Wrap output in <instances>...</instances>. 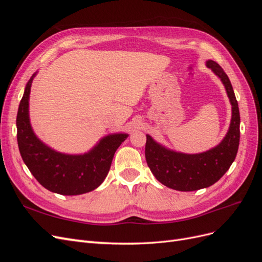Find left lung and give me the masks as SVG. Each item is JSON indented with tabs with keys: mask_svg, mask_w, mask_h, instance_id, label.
<instances>
[{
	"mask_svg": "<svg viewBox=\"0 0 262 262\" xmlns=\"http://www.w3.org/2000/svg\"><path fill=\"white\" fill-rule=\"evenodd\" d=\"M205 64L223 83L232 105L231 123L220 144L207 152L186 154L165 147L146 134L145 158L150 171L161 184L178 191H194L215 184L231 167L238 150L241 116L233 86L216 62L208 60Z\"/></svg>",
	"mask_w": 262,
	"mask_h": 262,
	"instance_id": "8db88e82",
	"label": "left lung"
}]
</instances>
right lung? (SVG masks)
Listing matches in <instances>:
<instances>
[{
  "label": "right lung",
  "mask_w": 262,
  "mask_h": 262,
  "mask_svg": "<svg viewBox=\"0 0 262 262\" xmlns=\"http://www.w3.org/2000/svg\"><path fill=\"white\" fill-rule=\"evenodd\" d=\"M36 74L26 84L16 118L23 161L39 184L51 192L76 195L93 191L105 180L115 152L129 134H108L84 154L61 153L45 144L35 134L29 119V95Z\"/></svg>",
  "instance_id": "right-lung-1"
}]
</instances>
